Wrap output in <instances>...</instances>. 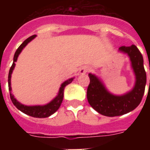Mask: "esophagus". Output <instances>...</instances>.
<instances>
[{"label":"esophagus","instance_id":"esophagus-1","mask_svg":"<svg viewBox=\"0 0 150 150\" xmlns=\"http://www.w3.org/2000/svg\"><path fill=\"white\" fill-rule=\"evenodd\" d=\"M90 70V68L88 67H83L82 68H80V70H79V74L80 75H84V74H86L87 72L88 71Z\"/></svg>","mask_w":150,"mask_h":150}]
</instances>
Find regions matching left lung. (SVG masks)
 I'll return each mask as SVG.
<instances>
[{"mask_svg":"<svg viewBox=\"0 0 150 150\" xmlns=\"http://www.w3.org/2000/svg\"><path fill=\"white\" fill-rule=\"evenodd\" d=\"M119 52L127 54L135 75V84L131 91L124 95H114L108 89L94 74L89 73L90 83L87 91L89 104L98 112L106 116H117L134 110L143 97L146 84V73L144 60L141 52L135 45L120 47ZM150 70V68H149Z\"/></svg>","mask_w":150,"mask_h":150,"instance_id":"8db88e82","label":"left lung"}]
</instances>
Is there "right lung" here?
I'll return each mask as SVG.
<instances>
[{"label":"right lung","instance_id":"obj_1","mask_svg":"<svg viewBox=\"0 0 150 150\" xmlns=\"http://www.w3.org/2000/svg\"><path fill=\"white\" fill-rule=\"evenodd\" d=\"M36 37V35H33L31 37L28 38L27 39L25 40L24 42L21 44V46H19L18 50H16V52L14 54V57H13V65L9 69V72H8V91L10 92V99H11L13 104H14V106L18 110H20L26 115L33 116V117H36V118H45V117H48V116H51L52 114L55 112L56 111L58 110L60 107V105L62 104V100H63V91H64V88L67 85L70 84L73 79V78H71L66 80L65 82H63L61 87L59 88V93L56 96V97L53 99L52 100L50 101V103L44 105H33V106H27V105H24V104H21L20 102H18L16 98L14 97V96L12 94V88H11V75L13 73V71L15 67V62H17L19 54H21L22 51V50L24 49L25 46L27 45L28 43L31 42L32 40L34 39V38Z\"/></svg>","mask_w":150,"mask_h":150}]
</instances>
